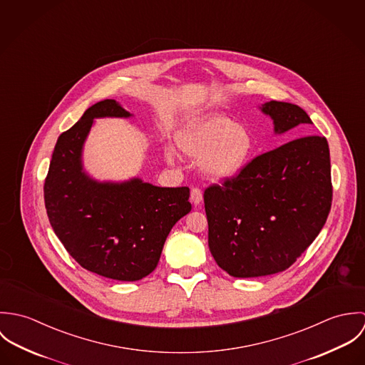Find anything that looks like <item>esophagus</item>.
I'll list each match as a JSON object with an SVG mask.
<instances>
[{"mask_svg": "<svg viewBox=\"0 0 365 365\" xmlns=\"http://www.w3.org/2000/svg\"><path fill=\"white\" fill-rule=\"evenodd\" d=\"M190 200H191V202L197 207V205H200L201 202H202V191L200 190V188H192L191 190V197H190Z\"/></svg>", "mask_w": 365, "mask_h": 365, "instance_id": "esophagus-1", "label": "esophagus"}]
</instances>
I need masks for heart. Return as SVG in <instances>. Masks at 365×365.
<instances>
[{"mask_svg": "<svg viewBox=\"0 0 365 365\" xmlns=\"http://www.w3.org/2000/svg\"><path fill=\"white\" fill-rule=\"evenodd\" d=\"M175 145L185 156L201 160L202 173L213 181L239 177L255 153L250 130L233 119L209 113L187 122L175 135ZM175 152L167 150L168 163Z\"/></svg>", "mask_w": 365, "mask_h": 365, "instance_id": "heart-1", "label": "heart"}]
</instances>
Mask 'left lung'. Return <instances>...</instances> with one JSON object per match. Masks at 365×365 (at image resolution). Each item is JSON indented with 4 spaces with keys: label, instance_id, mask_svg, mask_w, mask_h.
Returning a JSON list of instances; mask_svg holds the SVG:
<instances>
[{
    "label": "left lung",
    "instance_id": "1",
    "mask_svg": "<svg viewBox=\"0 0 365 365\" xmlns=\"http://www.w3.org/2000/svg\"><path fill=\"white\" fill-rule=\"evenodd\" d=\"M282 135L312 125L298 105L260 106ZM330 153L326 138L302 136L253 158L243 173L205 190L209 250L236 278L281 272L312 245L331 207Z\"/></svg>",
    "mask_w": 365,
    "mask_h": 365
}]
</instances>
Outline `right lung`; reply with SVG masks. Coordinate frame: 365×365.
I'll return each mask as SVG.
<instances>
[{
	"label": "right lung",
	"instance_id": "obj_1",
	"mask_svg": "<svg viewBox=\"0 0 365 365\" xmlns=\"http://www.w3.org/2000/svg\"><path fill=\"white\" fill-rule=\"evenodd\" d=\"M130 116L115 100L90 106L58 136L43 187L49 222L68 255L118 281L149 275L170 230L191 210L188 187L163 188L138 177L98 181L84 170L83 149L94 119Z\"/></svg>",
	"mask_w": 365,
	"mask_h": 365
}]
</instances>
